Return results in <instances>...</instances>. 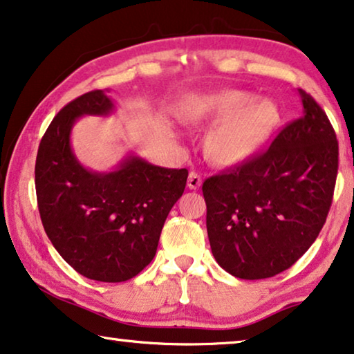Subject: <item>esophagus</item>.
I'll use <instances>...</instances> for the list:
<instances>
[{
    "label": "esophagus",
    "mask_w": 354,
    "mask_h": 354,
    "mask_svg": "<svg viewBox=\"0 0 354 354\" xmlns=\"http://www.w3.org/2000/svg\"><path fill=\"white\" fill-rule=\"evenodd\" d=\"M201 186V176L197 171H190L187 178V187L192 190H197Z\"/></svg>",
    "instance_id": "34e87169"
}]
</instances>
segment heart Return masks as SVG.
<instances>
[{
  "mask_svg": "<svg viewBox=\"0 0 354 354\" xmlns=\"http://www.w3.org/2000/svg\"><path fill=\"white\" fill-rule=\"evenodd\" d=\"M197 116L217 126L206 138V154L218 165H238L254 156L279 126L280 113L272 100L254 93L225 89L211 94L197 106Z\"/></svg>",
  "mask_w": 354,
  "mask_h": 354,
  "instance_id": "obj_1",
  "label": "heart"
}]
</instances>
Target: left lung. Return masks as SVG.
I'll use <instances>...</instances> for the list:
<instances>
[{"mask_svg":"<svg viewBox=\"0 0 354 354\" xmlns=\"http://www.w3.org/2000/svg\"><path fill=\"white\" fill-rule=\"evenodd\" d=\"M299 94L302 116L266 151L203 183L212 255L234 277L268 279L291 268L326 222L339 142L315 99Z\"/></svg>","mask_w":354,"mask_h":354,"instance_id":"1","label":"left lung"}]
</instances>
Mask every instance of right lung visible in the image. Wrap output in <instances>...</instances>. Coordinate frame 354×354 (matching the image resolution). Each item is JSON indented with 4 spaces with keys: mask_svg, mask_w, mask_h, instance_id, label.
Returning <instances> with one entry per match:
<instances>
[{
    "mask_svg": "<svg viewBox=\"0 0 354 354\" xmlns=\"http://www.w3.org/2000/svg\"><path fill=\"white\" fill-rule=\"evenodd\" d=\"M113 109L102 89L63 106L44 133L35 170L48 239L78 274L99 282H124L149 265L189 175L136 156L115 171L86 170L71 148L72 126L83 115L105 116Z\"/></svg>",
    "mask_w": 354,
    "mask_h": 354,
    "instance_id": "1",
    "label": "right lung"
}]
</instances>
